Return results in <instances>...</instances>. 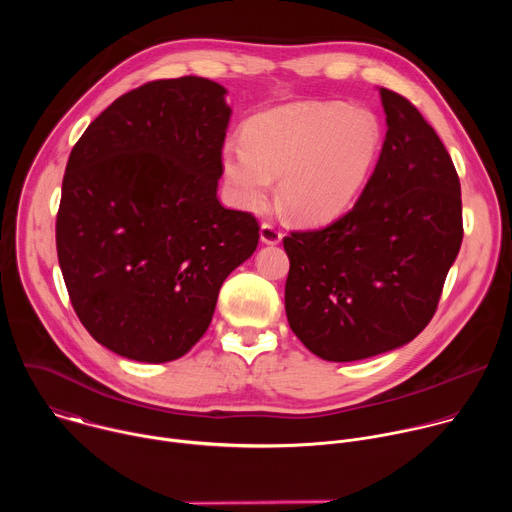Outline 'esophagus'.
I'll use <instances>...</instances> for the list:
<instances>
[{
    "label": "esophagus",
    "instance_id": "esophagus-1",
    "mask_svg": "<svg viewBox=\"0 0 512 512\" xmlns=\"http://www.w3.org/2000/svg\"><path fill=\"white\" fill-rule=\"evenodd\" d=\"M259 235H261V243H265V245H277L283 237L281 231L273 223H263Z\"/></svg>",
    "mask_w": 512,
    "mask_h": 512
}]
</instances>
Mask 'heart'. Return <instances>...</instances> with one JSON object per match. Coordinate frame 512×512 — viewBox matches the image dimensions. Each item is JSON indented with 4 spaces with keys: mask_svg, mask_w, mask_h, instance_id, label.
Here are the masks:
<instances>
[{
    "mask_svg": "<svg viewBox=\"0 0 512 512\" xmlns=\"http://www.w3.org/2000/svg\"><path fill=\"white\" fill-rule=\"evenodd\" d=\"M381 150L375 113L344 103H294L255 115L245 141H227L223 172L233 202L259 208L279 176V200L300 223L340 216L367 184Z\"/></svg>",
    "mask_w": 512,
    "mask_h": 512,
    "instance_id": "1",
    "label": "heart"
}]
</instances>
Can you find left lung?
<instances>
[{
  "label": "left lung",
  "mask_w": 512,
  "mask_h": 512,
  "mask_svg": "<svg viewBox=\"0 0 512 512\" xmlns=\"http://www.w3.org/2000/svg\"><path fill=\"white\" fill-rule=\"evenodd\" d=\"M379 93L387 135L360 198L332 225L283 239L289 328L332 362L411 342L433 318L464 237L460 180L442 139L405 97Z\"/></svg>",
  "instance_id": "1"
}]
</instances>
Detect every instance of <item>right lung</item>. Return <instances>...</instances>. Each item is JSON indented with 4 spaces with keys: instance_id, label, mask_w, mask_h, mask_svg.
Returning a JSON list of instances; mask_svg holds the SVG:
<instances>
[{
    "instance_id": "right-lung-1",
    "label": "right lung",
    "mask_w": 512,
    "mask_h": 512,
    "mask_svg": "<svg viewBox=\"0 0 512 512\" xmlns=\"http://www.w3.org/2000/svg\"><path fill=\"white\" fill-rule=\"evenodd\" d=\"M227 89L154 81L113 101L70 152L56 216L68 296L119 356L170 362L206 332L218 291L259 243L255 216L216 198Z\"/></svg>"
}]
</instances>
